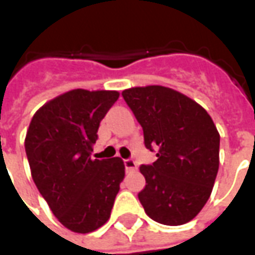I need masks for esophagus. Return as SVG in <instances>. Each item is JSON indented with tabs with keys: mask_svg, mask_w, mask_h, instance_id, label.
Wrapping results in <instances>:
<instances>
[{
	"mask_svg": "<svg viewBox=\"0 0 255 255\" xmlns=\"http://www.w3.org/2000/svg\"><path fill=\"white\" fill-rule=\"evenodd\" d=\"M124 166H126L127 172H133L136 169V162L131 158H128V160H124Z\"/></svg>",
	"mask_w": 255,
	"mask_h": 255,
	"instance_id": "obj_1",
	"label": "esophagus"
}]
</instances>
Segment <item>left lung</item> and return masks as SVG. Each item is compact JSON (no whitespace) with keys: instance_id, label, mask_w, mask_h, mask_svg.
<instances>
[{"instance_id":"left-lung-1","label":"left lung","mask_w":255,"mask_h":255,"mask_svg":"<svg viewBox=\"0 0 255 255\" xmlns=\"http://www.w3.org/2000/svg\"><path fill=\"white\" fill-rule=\"evenodd\" d=\"M123 98L143 129L157 161L140 165L146 186L138 194L157 223L182 225L208 202L219 172L220 135L202 106L162 86L124 90Z\"/></svg>"}]
</instances>
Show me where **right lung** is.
<instances>
[{
    "label": "right lung",
    "instance_id": "obj_1",
    "mask_svg": "<svg viewBox=\"0 0 255 255\" xmlns=\"http://www.w3.org/2000/svg\"><path fill=\"white\" fill-rule=\"evenodd\" d=\"M119 95L71 90L42 106L25 135L36 188L58 221L78 234L93 232L109 220L124 179L122 158H91L101 120Z\"/></svg>",
    "mask_w": 255,
    "mask_h": 255
}]
</instances>
